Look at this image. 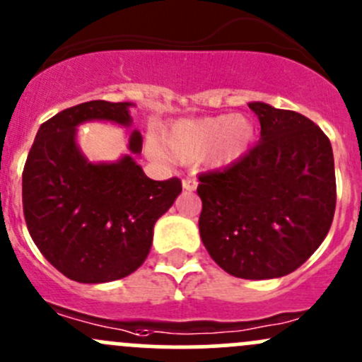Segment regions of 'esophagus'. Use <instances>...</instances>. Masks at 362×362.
I'll return each instance as SVG.
<instances>
[{
  "label": "esophagus",
  "instance_id": "esophagus-1",
  "mask_svg": "<svg viewBox=\"0 0 362 362\" xmlns=\"http://www.w3.org/2000/svg\"><path fill=\"white\" fill-rule=\"evenodd\" d=\"M197 186H199V181H197L193 176H186L185 180H182V188H185L186 192H193Z\"/></svg>",
  "mask_w": 362,
  "mask_h": 362
}]
</instances>
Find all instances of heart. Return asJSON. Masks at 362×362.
Returning a JSON list of instances; mask_svg holds the SVG:
<instances>
[{"instance_id": "b5f03b06", "label": "heart", "mask_w": 362, "mask_h": 362, "mask_svg": "<svg viewBox=\"0 0 362 362\" xmlns=\"http://www.w3.org/2000/svg\"><path fill=\"white\" fill-rule=\"evenodd\" d=\"M255 129L244 117L200 118L185 120L170 129L167 150L176 160L192 162L202 158L211 165H226L240 158L251 144ZM155 155L162 151L155 150Z\"/></svg>"}]
</instances>
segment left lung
<instances>
[{
  "label": "left lung",
  "instance_id": "obj_1",
  "mask_svg": "<svg viewBox=\"0 0 362 362\" xmlns=\"http://www.w3.org/2000/svg\"><path fill=\"white\" fill-rule=\"evenodd\" d=\"M262 139L221 170L199 174L204 245L233 277L275 279L322 244L337 207L331 143L303 115L249 104Z\"/></svg>",
  "mask_w": 362,
  "mask_h": 362
}]
</instances>
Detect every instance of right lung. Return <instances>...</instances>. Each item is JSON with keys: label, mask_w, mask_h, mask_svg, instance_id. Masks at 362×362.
<instances>
[{"label": "right lung", "mask_w": 362, "mask_h": 362, "mask_svg": "<svg viewBox=\"0 0 362 362\" xmlns=\"http://www.w3.org/2000/svg\"><path fill=\"white\" fill-rule=\"evenodd\" d=\"M129 103L88 100L40 127L22 173V207L36 247L61 274L83 284L124 279L146 259L156 219L181 193V180L153 181L132 156L90 163L74 143L76 125H130ZM139 153L143 137L130 134Z\"/></svg>", "instance_id": "1"}]
</instances>
